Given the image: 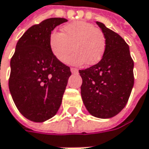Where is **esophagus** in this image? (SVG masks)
<instances>
[{
  "label": "esophagus",
  "mask_w": 149,
  "mask_h": 149,
  "mask_svg": "<svg viewBox=\"0 0 149 149\" xmlns=\"http://www.w3.org/2000/svg\"><path fill=\"white\" fill-rule=\"evenodd\" d=\"M70 71H71L72 74H76V73H78V69L75 68H70Z\"/></svg>",
  "instance_id": "obj_1"
}]
</instances>
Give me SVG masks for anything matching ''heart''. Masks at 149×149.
Segmentation results:
<instances>
[{
    "label": "heart",
    "instance_id": "b5f03b06",
    "mask_svg": "<svg viewBox=\"0 0 149 149\" xmlns=\"http://www.w3.org/2000/svg\"><path fill=\"white\" fill-rule=\"evenodd\" d=\"M74 52L66 61L72 65H94L102 59L105 51L104 34L91 23L79 20L67 24L62 32L53 31L49 38V46L53 56L63 63L70 54L72 46Z\"/></svg>",
    "mask_w": 149,
    "mask_h": 149
}]
</instances>
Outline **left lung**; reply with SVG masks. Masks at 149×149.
<instances>
[{
    "label": "left lung",
    "mask_w": 149,
    "mask_h": 149,
    "mask_svg": "<svg viewBox=\"0 0 149 149\" xmlns=\"http://www.w3.org/2000/svg\"><path fill=\"white\" fill-rule=\"evenodd\" d=\"M96 23L105 37V51L97 64L79 70L82 78L81 93L92 116L111 118L118 115L129 100L134 86V62L130 47L121 36L101 22Z\"/></svg>",
    "instance_id": "1"
}]
</instances>
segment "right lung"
Instances as JSON below:
<instances>
[{"label":"right lung","mask_w":149,"mask_h":149,"mask_svg":"<svg viewBox=\"0 0 149 149\" xmlns=\"http://www.w3.org/2000/svg\"><path fill=\"white\" fill-rule=\"evenodd\" d=\"M63 18H50L30 27L19 39L11 59L9 91L19 112L29 120L42 123L58 111L69 67L51 53L49 38Z\"/></svg>","instance_id":"1"}]
</instances>
